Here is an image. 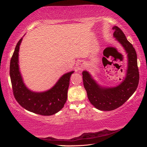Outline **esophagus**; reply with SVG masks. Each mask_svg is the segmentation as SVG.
<instances>
[{
	"label": "esophagus",
	"mask_w": 147,
	"mask_h": 147,
	"mask_svg": "<svg viewBox=\"0 0 147 147\" xmlns=\"http://www.w3.org/2000/svg\"><path fill=\"white\" fill-rule=\"evenodd\" d=\"M85 67V63L84 61H80L76 63V67L78 70H82Z\"/></svg>",
	"instance_id": "1"
}]
</instances>
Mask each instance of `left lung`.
<instances>
[{
	"label": "left lung",
	"instance_id": "left-lung-1",
	"mask_svg": "<svg viewBox=\"0 0 147 147\" xmlns=\"http://www.w3.org/2000/svg\"><path fill=\"white\" fill-rule=\"evenodd\" d=\"M113 35L124 47L128 57L126 76L121 84L114 87L98 85L87 71H83V82L89 100L94 107L103 111H113L121 106L134 94L140 80L137 54L132 45L127 40L123 32L117 26L113 28Z\"/></svg>",
	"mask_w": 147,
	"mask_h": 147
}]
</instances>
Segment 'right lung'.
Masks as SVG:
<instances>
[{"label": "right lung", "instance_id": "1", "mask_svg": "<svg viewBox=\"0 0 147 147\" xmlns=\"http://www.w3.org/2000/svg\"><path fill=\"white\" fill-rule=\"evenodd\" d=\"M22 38L18 42L10 62L9 74L13 95L20 105L32 113L51 116L62 109L67 98V90L71 74H64L54 86L45 92L31 91L26 86L18 66V52Z\"/></svg>", "mask_w": 147, "mask_h": 147}]
</instances>
